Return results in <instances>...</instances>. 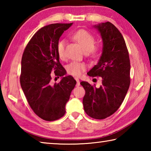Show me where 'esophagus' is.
<instances>
[{
    "instance_id": "esophagus-1",
    "label": "esophagus",
    "mask_w": 151,
    "mask_h": 151,
    "mask_svg": "<svg viewBox=\"0 0 151 151\" xmlns=\"http://www.w3.org/2000/svg\"><path fill=\"white\" fill-rule=\"evenodd\" d=\"M75 80L76 81V86H80V81H79V79L77 78H75Z\"/></svg>"
}]
</instances>
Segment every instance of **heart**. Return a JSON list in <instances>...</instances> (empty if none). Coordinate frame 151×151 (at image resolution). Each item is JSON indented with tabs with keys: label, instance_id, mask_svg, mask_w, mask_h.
I'll return each instance as SVG.
<instances>
[{
	"label": "heart",
	"instance_id": "1",
	"mask_svg": "<svg viewBox=\"0 0 151 151\" xmlns=\"http://www.w3.org/2000/svg\"><path fill=\"white\" fill-rule=\"evenodd\" d=\"M75 39L78 42L83 50L86 53L89 52L92 55L95 56L99 52V48L94 47L96 39L94 36L87 30H80L74 35ZM66 40H61L57 45V53L60 59H64L66 57L65 52ZM86 66L84 63L73 62L68 65V73L74 76H78L86 69Z\"/></svg>",
	"mask_w": 151,
	"mask_h": 151
}]
</instances>
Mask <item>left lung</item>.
I'll return each instance as SVG.
<instances>
[{"label": "left lung", "mask_w": 151, "mask_h": 151, "mask_svg": "<svg viewBox=\"0 0 151 151\" xmlns=\"http://www.w3.org/2000/svg\"><path fill=\"white\" fill-rule=\"evenodd\" d=\"M93 27L101 35L103 50L98 63L87 75L101 76L102 85L96 88L82 81L86 92L83 103L89 116L104 119L114 114L124 101L131 81V64L124 38L114 24L106 22Z\"/></svg>", "instance_id": "obj_1"}]
</instances>
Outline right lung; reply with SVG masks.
I'll use <instances>...</instances> for the list:
<instances>
[{"label": "right lung", "instance_id": "right-lung-1", "mask_svg": "<svg viewBox=\"0 0 151 151\" xmlns=\"http://www.w3.org/2000/svg\"><path fill=\"white\" fill-rule=\"evenodd\" d=\"M73 23L51 24L41 28L28 43L21 60L20 85L30 106L40 118L56 121L65 114L66 104L76 81L61 65L57 45L64 31ZM62 76L59 83H51V72Z\"/></svg>", "mask_w": 151, "mask_h": 151}]
</instances>
